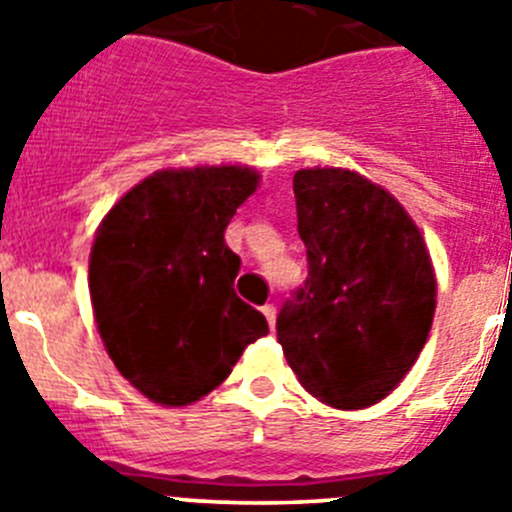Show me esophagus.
<instances>
[{
	"mask_svg": "<svg viewBox=\"0 0 512 512\" xmlns=\"http://www.w3.org/2000/svg\"><path fill=\"white\" fill-rule=\"evenodd\" d=\"M261 312H264V318L269 320V328H274V320H277V307L264 305V307H261Z\"/></svg>",
	"mask_w": 512,
	"mask_h": 512,
	"instance_id": "obj_1",
	"label": "esophagus"
}]
</instances>
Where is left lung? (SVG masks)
<instances>
[{
  "label": "left lung",
  "instance_id": "obj_1",
  "mask_svg": "<svg viewBox=\"0 0 512 512\" xmlns=\"http://www.w3.org/2000/svg\"><path fill=\"white\" fill-rule=\"evenodd\" d=\"M307 279L277 318L300 384L338 410L384 400L423 351L436 274L423 235L387 189L348 169L295 174Z\"/></svg>",
  "mask_w": 512,
  "mask_h": 512
}]
</instances>
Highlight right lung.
<instances>
[{
	"label": "right lung",
	"mask_w": 512,
	"mask_h": 512,
	"mask_svg": "<svg viewBox=\"0 0 512 512\" xmlns=\"http://www.w3.org/2000/svg\"><path fill=\"white\" fill-rule=\"evenodd\" d=\"M256 187L248 166L156 171L97 228L89 292L99 336L117 372L158 405L210 395L248 343L269 333L264 315L235 295L241 259L225 243Z\"/></svg>",
	"instance_id": "add662e5"
}]
</instances>
